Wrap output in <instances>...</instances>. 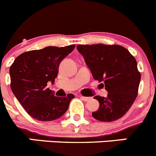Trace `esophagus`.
I'll list each match as a JSON object with an SVG mask.
<instances>
[{
  "mask_svg": "<svg viewBox=\"0 0 156 156\" xmlns=\"http://www.w3.org/2000/svg\"><path fill=\"white\" fill-rule=\"evenodd\" d=\"M80 98H82V99L83 100H84L85 101H89V100H90V97H85V96H80Z\"/></svg>",
  "mask_w": 156,
  "mask_h": 156,
  "instance_id": "esophagus-1",
  "label": "esophagus"
}]
</instances>
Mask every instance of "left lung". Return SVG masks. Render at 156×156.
I'll return each mask as SVG.
<instances>
[{
	"label": "left lung",
	"instance_id": "left-lung-1",
	"mask_svg": "<svg viewBox=\"0 0 156 156\" xmlns=\"http://www.w3.org/2000/svg\"><path fill=\"white\" fill-rule=\"evenodd\" d=\"M76 48L93 78L104 82L103 87L108 92L107 97H94L99 108L92 112V117L105 122L122 118L138 95L141 75L134 57L125 48L117 44H79Z\"/></svg>",
	"mask_w": 156,
	"mask_h": 156
}]
</instances>
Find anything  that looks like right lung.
I'll return each mask as SVG.
<instances>
[{"instance_id":"add662e5","label":"right lung","mask_w":156,"mask_h":156,"mask_svg":"<svg viewBox=\"0 0 156 156\" xmlns=\"http://www.w3.org/2000/svg\"><path fill=\"white\" fill-rule=\"evenodd\" d=\"M74 48L75 44L48 46L29 51L19 55L10 66L12 92L32 118L51 121L61 118L67 111L74 95L55 96V92L46 86L48 82L55 83L60 63Z\"/></svg>"}]
</instances>
